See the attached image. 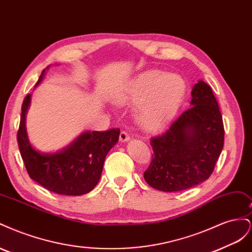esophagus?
<instances>
[{"label": "esophagus", "instance_id": "obj_1", "mask_svg": "<svg viewBox=\"0 0 252 252\" xmlns=\"http://www.w3.org/2000/svg\"><path fill=\"white\" fill-rule=\"evenodd\" d=\"M130 140V135H129L126 131H121L120 133V141L121 142H127Z\"/></svg>", "mask_w": 252, "mask_h": 252}]
</instances>
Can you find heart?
I'll use <instances>...</instances> for the list:
<instances>
[{
	"label": "heart",
	"instance_id": "obj_1",
	"mask_svg": "<svg viewBox=\"0 0 252 252\" xmlns=\"http://www.w3.org/2000/svg\"><path fill=\"white\" fill-rule=\"evenodd\" d=\"M185 83L177 74L144 71L119 94L122 104H136L135 119L144 130L156 132L174 117L185 96Z\"/></svg>",
	"mask_w": 252,
	"mask_h": 252
}]
</instances>
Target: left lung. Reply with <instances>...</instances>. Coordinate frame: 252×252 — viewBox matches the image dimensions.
Returning <instances> with one entry per match:
<instances>
[{"mask_svg":"<svg viewBox=\"0 0 252 252\" xmlns=\"http://www.w3.org/2000/svg\"><path fill=\"white\" fill-rule=\"evenodd\" d=\"M191 96V107L150 140L154 156L144 179L161 191H181L207 180L224 146L223 119L211 87L199 81Z\"/></svg>","mask_w":252,"mask_h":252,"instance_id":"left-lung-1","label":"left lung"}]
</instances>
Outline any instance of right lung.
I'll return each mask as SVG.
<instances>
[{"label": "right lung", "mask_w": 252, "mask_h": 252, "mask_svg": "<svg viewBox=\"0 0 252 252\" xmlns=\"http://www.w3.org/2000/svg\"><path fill=\"white\" fill-rule=\"evenodd\" d=\"M44 73L45 70L36 85ZM29 104L27 94L22 104L18 145L30 179L58 194L82 195L91 191L101 178L106 156L119 141L120 129L84 132L62 151L43 154L32 147L27 136L25 117Z\"/></svg>", "instance_id": "right-lung-1"}]
</instances>
